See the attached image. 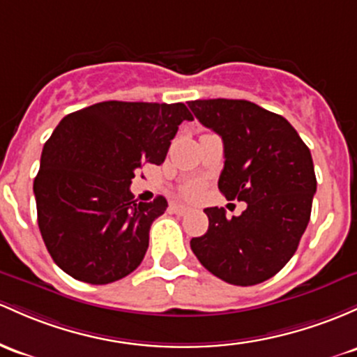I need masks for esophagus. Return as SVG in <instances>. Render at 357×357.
<instances>
[{
    "instance_id": "1",
    "label": "esophagus",
    "mask_w": 357,
    "mask_h": 357,
    "mask_svg": "<svg viewBox=\"0 0 357 357\" xmlns=\"http://www.w3.org/2000/svg\"><path fill=\"white\" fill-rule=\"evenodd\" d=\"M171 210L174 211L176 215H186L188 211H190V208H188V206H185V205H172Z\"/></svg>"
}]
</instances>
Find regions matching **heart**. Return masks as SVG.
Wrapping results in <instances>:
<instances>
[{"label":"heart","mask_w":357,"mask_h":357,"mask_svg":"<svg viewBox=\"0 0 357 357\" xmlns=\"http://www.w3.org/2000/svg\"><path fill=\"white\" fill-rule=\"evenodd\" d=\"M199 191H202V185H199L198 181L188 183V185H186L185 188H183V193H185V197H188V198L198 197Z\"/></svg>","instance_id":"obj_1"}]
</instances>
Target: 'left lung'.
I'll list each match as a JSON object with an SVG mask.
<instances>
[{
	"instance_id": "1",
	"label": "left lung",
	"mask_w": 357,
	"mask_h": 357,
	"mask_svg": "<svg viewBox=\"0 0 357 357\" xmlns=\"http://www.w3.org/2000/svg\"><path fill=\"white\" fill-rule=\"evenodd\" d=\"M188 107L223 140L218 190L248 203L238 217L206 208L208 230L191 250L211 274L252 287L291 259L312 213L317 178L310 149L281 115L245 100H197Z\"/></svg>"
}]
</instances>
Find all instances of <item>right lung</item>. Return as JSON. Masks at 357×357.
<instances>
[{"instance_id": "obj_1", "label": "right lung", "mask_w": 357, "mask_h": 357, "mask_svg": "<svg viewBox=\"0 0 357 357\" xmlns=\"http://www.w3.org/2000/svg\"><path fill=\"white\" fill-rule=\"evenodd\" d=\"M183 103L103 101L69 113L47 140L33 181L38 229L59 268L74 280L107 284L140 264L164 197L142 203L130 191L144 162L162 164Z\"/></svg>"}]
</instances>
